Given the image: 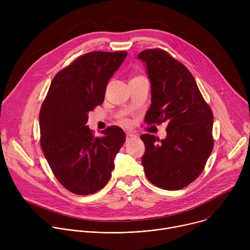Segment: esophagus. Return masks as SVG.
Here are the masks:
<instances>
[{"label":"esophagus","instance_id":"obj_1","mask_svg":"<svg viewBox=\"0 0 250 250\" xmlns=\"http://www.w3.org/2000/svg\"><path fill=\"white\" fill-rule=\"evenodd\" d=\"M135 137H136V136H135L134 134H132V133H126V142H128V141L134 139Z\"/></svg>","mask_w":250,"mask_h":250}]
</instances>
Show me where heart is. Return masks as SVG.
Instances as JSON below:
<instances>
[{"label":"heart","instance_id":"heart-1","mask_svg":"<svg viewBox=\"0 0 250 250\" xmlns=\"http://www.w3.org/2000/svg\"><path fill=\"white\" fill-rule=\"evenodd\" d=\"M138 77H140V76H138ZM134 78H136V77H134ZM133 79V78H132ZM122 123L124 124V125H128V122L126 121V120H122Z\"/></svg>","mask_w":250,"mask_h":250}]
</instances>
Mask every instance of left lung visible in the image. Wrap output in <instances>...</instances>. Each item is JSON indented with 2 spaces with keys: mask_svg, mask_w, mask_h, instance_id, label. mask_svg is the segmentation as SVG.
Instances as JSON below:
<instances>
[{
  "mask_svg": "<svg viewBox=\"0 0 250 250\" xmlns=\"http://www.w3.org/2000/svg\"><path fill=\"white\" fill-rule=\"evenodd\" d=\"M151 83V104L145 122L166 123L167 136L141 134L146 152L141 158L147 179L164 190H181L196 180L213 148V116L190 71L163 49H146Z\"/></svg>",
  "mask_w": 250,
  "mask_h": 250,
  "instance_id": "obj_1",
  "label": "left lung"
}]
</instances>
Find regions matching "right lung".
I'll return each instance as SVG.
<instances>
[{"label": "right lung", "instance_id": "obj_1", "mask_svg": "<svg viewBox=\"0 0 250 250\" xmlns=\"http://www.w3.org/2000/svg\"><path fill=\"white\" fill-rule=\"evenodd\" d=\"M126 55L94 51L79 56L55 75L42 103L41 146L56 179L71 193L94 194L112 176L125 133L112 125L96 137L86 124Z\"/></svg>", "mask_w": 250, "mask_h": 250}]
</instances>
